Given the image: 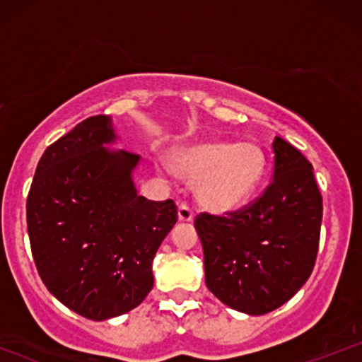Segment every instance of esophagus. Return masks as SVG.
I'll return each instance as SVG.
<instances>
[{"mask_svg": "<svg viewBox=\"0 0 362 362\" xmlns=\"http://www.w3.org/2000/svg\"><path fill=\"white\" fill-rule=\"evenodd\" d=\"M178 219L180 221H192L194 219V211L190 209L187 202H180V206H178Z\"/></svg>", "mask_w": 362, "mask_h": 362, "instance_id": "34e87169", "label": "esophagus"}]
</instances>
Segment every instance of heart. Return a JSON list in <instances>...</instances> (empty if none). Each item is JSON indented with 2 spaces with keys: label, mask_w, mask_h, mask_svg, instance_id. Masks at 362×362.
Returning <instances> with one entry per match:
<instances>
[{
  "label": "heart",
  "mask_w": 362,
  "mask_h": 362,
  "mask_svg": "<svg viewBox=\"0 0 362 362\" xmlns=\"http://www.w3.org/2000/svg\"><path fill=\"white\" fill-rule=\"evenodd\" d=\"M175 172L199 184V201L213 211H230L243 204L265 172L264 151L253 143L194 144L172 156Z\"/></svg>",
  "instance_id": "heart-1"
}]
</instances>
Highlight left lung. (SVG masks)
Returning <instances> with one entry per match:
<instances>
[{
    "instance_id": "1",
    "label": "left lung",
    "mask_w": 362,
    "mask_h": 362,
    "mask_svg": "<svg viewBox=\"0 0 362 362\" xmlns=\"http://www.w3.org/2000/svg\"><path fill=\"white\" fill-rule=\"evenodd\" d=\"M267 189L242 209L201 213L195 230L204 248L206 286L230 308L265 315L289 301L317 260L322 194L300 149L274 139Z\"/></svg>"
}]
</instances>
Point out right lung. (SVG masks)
Instances as JSON below:
<instances>
[{
    "instance_id": "add662e5",
    "label": "right lung",
    "mask_w": 362,
    "mask_h": 362,
    "mask_svg": "<svg viewBox=\"0 0 362 362\" xmlns=\"http://www.w3.org/2000/svg\"><path fill=\"white\" fill-rule=\"evenodd\" d=\"M112 119H85L44 151L27 197L37 271L49 293L81 317L114 318L153 288V259L177 223L172 199L138 194L139 155L105 148Z\"/></svg>"
}]
</instances>
